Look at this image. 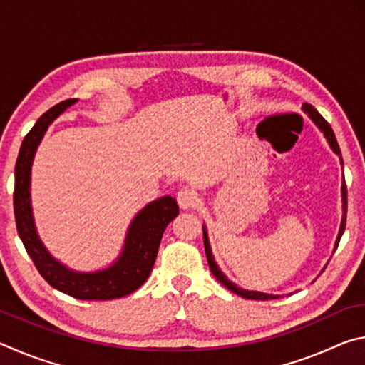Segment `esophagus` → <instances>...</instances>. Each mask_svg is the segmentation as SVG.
I'll return each instance as SVG.
<instances>
[{
	"mask_svg": "<svg viewBox=\"0 0 365 365\" xmlns=\"http://www.w3.org/2000/svg\"><path fill=\"white\" fill-rule=\"evenodd\" d=\"M177 202L183 211H190V209H195L197 205H200V197H197V193L190 188H183L177 193Z\"/></svg>",
	"mask_w": 365,
	"mask_h": 365,
	"instance_id": "34e87169",
	"label": "esophagus"
}]
</instances>
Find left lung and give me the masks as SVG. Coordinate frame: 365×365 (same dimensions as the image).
Masks as SVG:
<instances>
[{
	"mask_svg": "<svg viewBox=\"0 0 365 365\" xmlns=\"http://www.w3.org/2000/svg\"><path fill=\"white\" fill-rule=\"evenodd\" d=\"M302 110H304V114L309 117L314 122V125H316L320 132L324 133V137L327 140V143L331 148V151L336 154L339 158V163H341V168H343V159H341V151H339V146H338V141L335 138V133H333L330 123L327 122L322 115L317 113V109L311 106V104L304 103L302 104ZM341 201H343V217H341V224H339V232H338V237H336V242H335V251L338 248V243H339V238H341V235L344 232V227H346V206H348V195H346V183H344V175H343V185H341ZM202 238H205V250H206V257H207V264H209V269L214 274L215 279H217L222 285L227 287L230 292L237 293L238 296H243L246 299H259V301H269V299H277V298H282V294H270V293H262V292H255V289H245V288H240L237 287V283H233L232 280H228V277L224 274V272L220 270V267L215 262L214 255H212V250H211V243H209V235H207V228L206 225H202Z\"/></svg>",
	"mask_w": 365,
	"mask_h": 365,
	"instance_id": "left-lung-1",
	"label": "left lung"
}]
</instances>
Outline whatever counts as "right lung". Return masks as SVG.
<instances>
[{
    "instance_id": "1",
    "label": "right lung",
    "mask_w": 365,
    "mask_h": 365,
    "mask_svg": "<svg viewBox=\"0 0 365 365\" xmlns=\"http://www.w3.org/2000/svg\"><path fill=\"white\" fill-rule=\"evenodd\" d=\"M73 103H77V100H66L46 110L22 141L16 163L14 187L17 232L35 267L53 288L77 299L106 301L122 298L138 289L150 277L158 256L160 238L165 227L178 215V206L175 197L160 196L140 209L127 228L120 255L108 267L85 272L71 269L58 261L43 245L36 232L30 183H32L35 154L48 127Z\"/></svg>"
}]
</instances>
